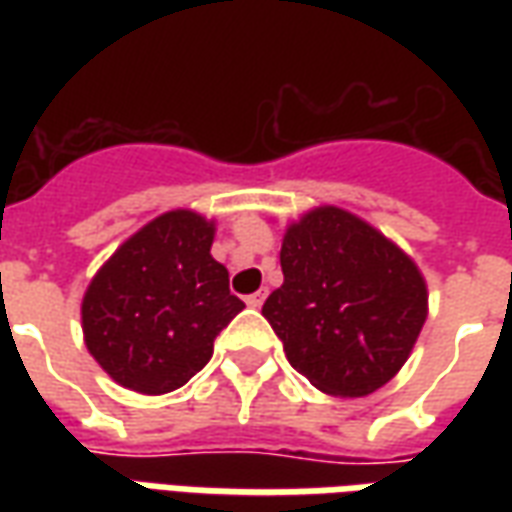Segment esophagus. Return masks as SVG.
Segmentation results:
<instances>
[{"label": "esophagus", "mask_w": 512, "mask_h": 512, "mask_svg": "<svg viewBox=\"0 0 512 512\" xmlns=\"http://www.w3.org/2000/svg\"><path fill=\"white\" fill-rule=\"evenodd\" d=\"M263 301H266V290H257V293H252V296H246V304L249 307H263Z\"/></svg>", "instance_id": "34e87169"}]
</instances>
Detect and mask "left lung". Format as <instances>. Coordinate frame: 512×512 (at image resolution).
<instances>
[{"mask_svg":"<svg viewBox=\"0 0 512 512\" xmlns=\"http://www.w3.org/2000/svg\"><path fill=\"white\" fill-rule=\"evenodd\" d=\"M279 263L285 282L263 315L315 389L365 397L400 373L428 318V285L392 238L318 205L285 227Z\"/></svg>","mask_w":512,"mask_h":512,"instance_id":"obj_1","label":"left lung"}]
</instances>
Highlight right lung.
Returning <instances> with one entry per match:
<instances>
[{
	"label": "right lung",
	"mask_w": 512,
	"mask_h": 512,
	"mask_svg": "<svg viewBox=\"0 0 512 512\" xmlns=\"http://www.w3.org/2000/svg\"><path fill=\"white\" fill-rule=\"evenodd\" d=\"M216 222L175 208L139 227L95 271L82 299L84 345L139 395H167L200 373L244 301L213 260Z\"/></svg>",
	"instance_id": "add662e5"
}]
</instances>
